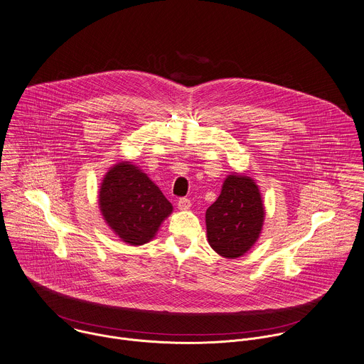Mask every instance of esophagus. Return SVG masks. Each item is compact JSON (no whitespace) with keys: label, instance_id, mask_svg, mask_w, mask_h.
<instances>
[{"label":"esophagus","instance_id":"esophagus-1","mask_svg":"<svg viewBox=\"0 0 364 364\" xmlns=\"http://www.w3.org/2000/svg\"><path fill=\"white\" fill-rule=\"evenodd\" d=\"M177 207H178V210H183V211L190 210V207H191V201H190L188 198H180V200H178V203H177Z\"/></svg>","mask_w":364,"mask_h":364}]
</instances>
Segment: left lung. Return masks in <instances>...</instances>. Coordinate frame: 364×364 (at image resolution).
I'll return each mask as SVG.
<instances>
[{
	"instance_id": "left-lung-1",
	"label": "left lung",
	"mask_w": 364,
	"mask_h": 364,
	"mask_svg": "<svg viewBox=\"0 0 364 364\" xmlns=\"http://www.w3.org/2000/svg\"><path fill=\"white\" fill-rule=\"evenodd\" d=\"M264 221L265 205L255 180L231 173L218 198L205 211L208 244L224 258H240L258 241Z\"/></svg>"
}]
</instances>
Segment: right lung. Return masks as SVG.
I'll return each mask as SVG.
<instances>
[{
  "instance_id": "right-lung-1",
  "label": "right lung",
  "mask_w": 364,
  "mask_h": 364,
  "mask_svg": "<svg viewBox=\"0 0 364 364\" xmlns=\"http://www.w3.org/2000/svg\"><path fill=\"white\" fill-rule=\"evenodd\" d=\"M99 210L109 228L126 244L150 242L173 213L160 188L130 161L112 166L99 188Z\"/></svg>"
}]
</instances>
